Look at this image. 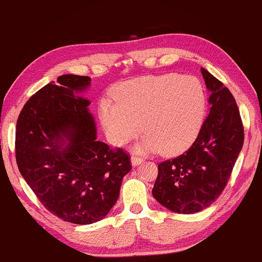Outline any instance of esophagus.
Listing matches in <instances>:
<instances>
[{
    "instance_id": "1",
    "label": "esophagus",
    "mask_w": 262,
    "mask_h": 262,
    "mask_svg": "<svg viewBox=\"0 0 262 262\" xmlns=\"http://www.w3.org/2000/svg\"><path fill=\"white\" fill-rule=\"evenodd\" d=\"M142 161H143V158H141L138 156H132V158H131V163H132V165H134V166H136V165H138V164H141Z\"/></svg>"
}]
</instances>
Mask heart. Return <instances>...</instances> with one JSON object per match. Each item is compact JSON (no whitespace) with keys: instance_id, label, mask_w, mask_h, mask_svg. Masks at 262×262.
Segmentation results:
<instances>
[{"instance_id":"obj_1","label":"heart","mask_w":262,"mask_h":262,"mask_svg":"<svg viewBox=\"0 0 262 262\" xmlns=\"http://www.w3.org/2000/svg\"><path fill=\"white\" fill-rule=\"evenodd\" d=\"M114 101L99 106L106 134L122 146L141 127L147 134L138 149H158L176 154L198 135L205 111V92L194 76L177 74L149 75L126 81L114 90ZM142 126H140V122Z\"/></svg>"}]
</instances>
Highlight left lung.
Segmentation results:
<instances>
[{
	"instance_id": "1",
	"label": "left lung",
	"mask_w": 262,
	"mask_h": 262,
	"mask_svg": "<svg viewBox=\"0 0 262 262\" xmlns=\"http://www.w3.org/2000/svg\"><path fill=\"white\" fill-rule=\"evenodd\" d=\"M202 74L210 91V113L185 153L159 163L151 189L161 205L179 214L198 212L221 195L244 142L233 95L204 68Z\"/></svg>"
}]
</instances>
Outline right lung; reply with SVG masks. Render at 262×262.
<instances>
[{"label": "right lung", "mask_w": 262, "mask_h": 262, "mask_svg": "<svg viewBox=\"0 0 262 262\" xmlns=\"http://www.w3.org/2000/svg\"><path fill=\"white\" fill-rule=\"evenodd\" d=\"M89 76L62 75L32 95L18 116L15 160L41 204L63 221L89 225L114 206L130 154L97 140ZM64 138L70 143L64 148Z\"/></svg>", "instance_id": "1"}]
</instances>
